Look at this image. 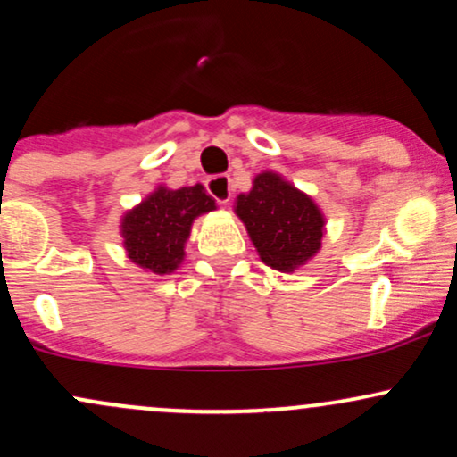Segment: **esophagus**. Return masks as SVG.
<instances>
[{
    "mask_svg": "<svg viewBox=\"0 0 457 457\" xmlns=\"http://www.w3.org/2000/svg\"><path fill=\"white\" fill-rule=\"evenodd\" d=\"M206 187H208V193H211L219 204H228L229 199H232V180H229V176L219 174V176L208 178Z\"/></svg>",
    "mask_w": 457,
    "mask_h": 457,
    "instance_id": "1",
    "label": "esophagus"
}]
</instances>
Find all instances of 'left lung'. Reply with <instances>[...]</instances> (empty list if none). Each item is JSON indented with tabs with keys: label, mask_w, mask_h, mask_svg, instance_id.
I'll use <instances>...</instances> for the list:
<instances>
[{
	"label": "left lung",
	"mask_w": 457,
	"mask_h": 457,
	"mask_svg": "<svg viewBox=\"0 0 457 457\" xmlns=\"http://www.w3.org/2000/svg\"><path fill=\"white\" fill-rule=\"evenodd\" d=\"M236 214L245 223L262 262L281 272H295L322 246L324 217L312 197L264 171L249 193L236 197Z\"/></svg>",
	"instance_id": "obj_1"
}]
</instances>
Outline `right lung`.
Instances as JSON below:
<instances>
[{"instance_id":"obj_1","label":"right lung","mask_w":457,"mask_h":457,"mask_svg":"<svg viewBox=\"0 0 457 457\" xmlns=\"http://www.w3.org/2000/svg\"><path fill=\"white\" fill-rule=\"evenodd\" d=\"M214 208V199L202 185L178 191L159 187L124 214L120 229L129 258L154 275L174 272L185 258V243L193 221Z\"/></svg>"}]
</instances>
